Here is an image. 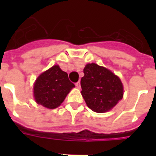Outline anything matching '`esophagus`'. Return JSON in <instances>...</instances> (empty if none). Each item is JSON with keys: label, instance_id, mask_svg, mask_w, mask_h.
Masks as SVG:
<instances>
[{"label": "esophagus", "instance_id": "34e87169", "mask_svg": "<svg viewBox=\"0 0 156 156\" xmlns=\"http://www.w3.org/2000/svg\"><path fill=\"white\" fill-rule=\"evenodd\" d=\"M76 87L77 88H80V82H77L76 83Z\"/></svg>", "mask_w": 156, "mask_h": 156}]
</instances>
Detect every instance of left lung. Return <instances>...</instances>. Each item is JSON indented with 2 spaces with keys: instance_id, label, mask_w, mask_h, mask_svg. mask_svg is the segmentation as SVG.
<instances>
[{
  "instance_id": "1",
  "label": "left lung",
  "mask_w": 156,
  "mask_h": 156,
  "mask_svg": "<svg viewBox=\"0 0 156 156\" xmlns=\"http://www.w3.org/2000/svg\"><path fill=\"white\" fill-rule=\"evenodd\" d=\"M83 73L81 94L92 111L98 113L109 111L122 98V82L108 69L91 63L85 66Z\"/></svg>"
}]
</instances>
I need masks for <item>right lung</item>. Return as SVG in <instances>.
<instances>
[{
	"mask_svg": "<svg viewBox=\"0 0 156 156\" xmlns=\"http://www.w3.org/2000/svg\"><path fill=\"white\" fill-rule=\"evenodd\" d=\"M74 87L68 74L56 65L37 77L34 87V98L37 104L45 108H55Z\"/></svg>",
	"mask_w": 156,
	"mask_h": 156,
	"instance_id": "right-lung-1",
	"label": "right lung"
}]
</instances>
